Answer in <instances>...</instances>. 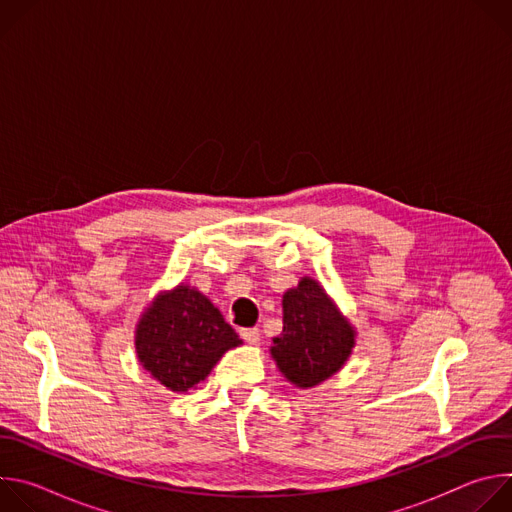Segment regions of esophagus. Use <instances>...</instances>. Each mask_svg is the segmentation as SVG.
Masks as SVG:
<instances>
[{"label":"esophagus","instance_id":"esophagus-1","mask_svg":"<svg viewBox=\"0 0 512 512\" xmlns=\"http://www.w3.org/2000/svg\"><path fill=\"white\" fill-rule=\"evenodd\" d=\"M241 338L247 344H257L259 342V328H243L241 330Z\"/></svg>","mask_w":512,"mask_h":512}]
</instances>
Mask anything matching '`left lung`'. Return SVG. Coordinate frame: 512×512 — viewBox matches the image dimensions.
<instances>
[{
  "instance_id": "left-lung-1",
  "label": "left lung",
  "mask_w": 512,
  "mask_h": 512,
  "mask_svg": "<svg viewBox=\"0 0 512 512\" xmlns=\"http://www.w3.org/2000/svg\"><path fill=\"white\" fill-rule=\"evenodd\" d=\"M283 330L269 348L279 373L298 389H312L348 362L356 330L314 277H302L283 300Z\"/></svg>"
}]
</instances>
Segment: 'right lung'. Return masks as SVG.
<instances>
[{
	"mask_svg": "<svg viewBox=\"0 0 512 512\" xmlns=\"http://www.w3.org/2000/svg\"><path fill=\"white\" fill-rule=\"evenodd\" d=\"M141 367L172 393H188L214 364L243 344L214 304L188 283H178L148 304L135 324Z\"/></svg>",
	"mask_w": 512,
	"mask_h": 512,
	"instance_id": "1",
	"label": "right lung"
}]
</instances>
